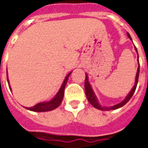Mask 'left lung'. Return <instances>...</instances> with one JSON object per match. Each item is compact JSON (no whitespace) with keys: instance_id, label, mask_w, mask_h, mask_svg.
Masks as SVG:
<instances>
[{"instance_id":"left-lung-1","label":"left lung","mask_w":148,"mask_h":148,"mask_svg":"<svg viewBox=\"0 0 148 148\" xmlns=\"http://www.w3.org/2000/svg\"><path fill=\"white\" fill-rule=\"evenodd\" d=\"M127 36L129 37V39H132L131 38L130 35L129 33L127 32ZM135 49H136V51L137 52V49L136 47H135ZM137 54H138V52H137ZM139 58V57H138ZM138 61H139V59H138ZM139 74H140V64H139V66H138V69H137V73H136V82H135V86H133V88L131 90V92L129 93V94L126 97V98L122 101V102L119 103L117 105H116V106H111V107H102V106L100 105L98 101H97V99L96 96H95V94L93 93V90H92V87L90 86V84L89 83V81H88V77H87V74L86 75V80H85V92H86V97L88 101H89V102L92 105V106L94 107V108H96L97 109H101V110H103V111H109V110H114V109H119V108H121L122 106H124L126 103L131 99V97H132L133 95V93H135V90L136 89L137 86V83H138V79H139Z\"/></svg>"}]
</instances>
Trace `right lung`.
Wrapping results in <instances>:
<instances>
[{"mask_svg":"<svg viewBox=\"0 0 148 148\" xmlns=\"http://www.w3.org/2000/svg\"><path fill=\"white\" fill-rule=\"evenodd\" d=\"M70 74H68L66 75V77H65L64 82L62 85L60 90L58 92V93L56 94V96L48 102H41L38 103L37 105H36L33 107H31V108H26L28 110H31V111L33 112H47L51 111V110H53V109L58 108V106H60V104L62 101V99H63V96H64V90H65V86H66V84L67 82L68 77L70 76ZM9 89L11 90V87L9 86Z\"/></svg>","mask_w":148,"mask_h":148,"instance_id":"add662e5","label":"right lung"}]
</instances>
